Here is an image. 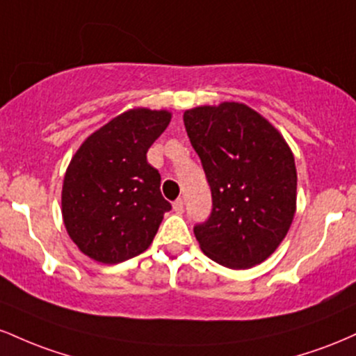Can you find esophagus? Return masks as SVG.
<instances>
[{"label": "esophagus", "instance_id": "esophagus-1", "mask_svg": "<svg viewBox=\"0 0 356 356\" xmlns=\"http://www.w3.org/2000/svg\"><path fill=\"white\" fill-rule=\"evenodd\" d=\"M172 209L177 212V214H182V212H184V201H182V199H177V201H174Z\"/></svg>", "mask_w": 356, "mask_h": 356}]
</instances>
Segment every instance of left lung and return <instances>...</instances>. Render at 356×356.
<instances>
[{
  "instance_id": "obj_1",
  "label": "left lung",
  "mask_w": 356,
  "mask_h": 356,
  "mask_svg": "<svg viewBox=\"0 0 356 356\" xmlns=\"http://www.w3.org/2000/svg\"><path fill=\"white\" fill-rule=\"evenodd\" d=\"M211 186L212 212L194 227L202 252L231 269L266 261L296 212L295 155L268 118L239 102L184 112Z\"/></svg>"
}]
</instances>
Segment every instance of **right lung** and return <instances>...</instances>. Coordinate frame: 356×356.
Instances as JSON below:
<instances>
[{
    "label": "right lung",
    "instance_id": "right-lung-1",
    "mask_svg": "<svg viewBox=\"0 0 356 356\" xmlns=\"http://www.w3.org/2000/svg\"><path fill=\"white\" fill-rule=\"evenodd\" d=\"M169 110L130 108L85 138L67 167L61 216L85 256L104 264L136 257L152 244L170 204L147 150L169 125Z\"/></svg>",
    "mask_w": 356,
    "mask_h": 356
}]
</instances>
